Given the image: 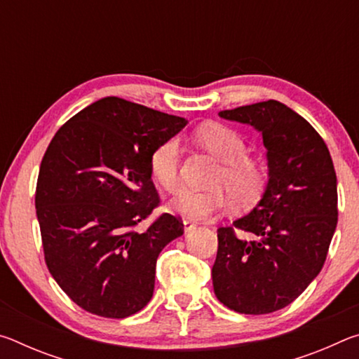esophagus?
<instances>
[{
	"instance_id": "esophagus-1",
	"label": "esophagus",
	"mask_w": 359,
	"mask_h": 359,
	"mask_svg": "<svg viewBox=\"0 0 359 359\" xmlns=\"http://www.w3.org/2000/svg\"><path fill=\"white\" fill-rule=\"evenodd\" d=\"M194 228H196V223H193L190 220H184V231H185V233H190V231H193Z\"/></svg>"
}]
</instances>
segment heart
Instances as JSON below:
<instances>
[{
  "instance_id": "b5f03b06",
  "label": "heart",
  "mask_w": 359,
  "mask_h": 359,
  "mask_svg": "<svg viewBox=\"0 0 359 359\" xmlns=\"http://www.w3.org/2000/svg\"><path fill=\"white\" fill-rule=\"evenodd\" d=\"M203 147L223 163L217 172L215 187H224L231 198L239 204H250L258 198L264 184L263 171L247 158L245 139L238 131L224 125L208 123L196 131ZM182 147L179 139L161 142L150 155V174L158 185L172 191L179 185ZM228 196L220 188L198 191L184 187L169 201V210L188 220H203L226 209Z\"/></svg>"
}]
</instances>
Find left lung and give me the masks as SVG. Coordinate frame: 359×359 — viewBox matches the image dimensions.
Masks as SVG:
<instances>
[{
    "instance_id": "8db88e82",
    "label": "left lung",
    "mask_w": 359,
    "mask_h": 359,
    "mask_svg": "<svg viewBox=\"0 0 359 359\" xmlns=\"http://www.w3.org/2000/svg\"><path fill=\"white\" fill-rule=\"evenodd\" d=\"M250 125L266 147L267 184L258 204L218 228L212 282L218 301L239 313L287 307L325 264L337 224V177L326 144L309 121L276 100L218 112Z\"/></svg>"
}]
</instances>
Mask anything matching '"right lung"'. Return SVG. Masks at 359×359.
Segmentation results:
<instances>
[{
    "label": "right lung",
    "mask_w": 359,
    "mask_h": 359,
    "mask_svg": "<svg viewBox=\"0 0 359 359\" xmlns=\"http://www.w3.org/2000/svg\"><path fill=\"white\" fill-rule=\"evenodd\" d=\"M187 120L106 96L57 131L41 161L36 215L48 271L79 307L126 318L154 296L160 252L184 234L163 214L144 233L135 226L160 199L150 155Z\"/></svg>",
    "instance_id": "1"
}]
</instances>
